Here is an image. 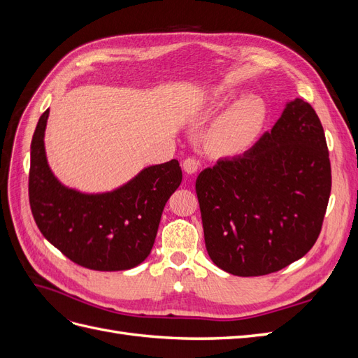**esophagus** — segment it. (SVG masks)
Returning a JSON list of instances; mask_svg holds the SVG:
<instances>
[{"label":"esophagus","mask_w":358,"mask_h":358,"mask_svg":"<svg viewBox=\"0 0 358 358\" xmlns=\"http://www.w3.org/2000/svg\"><path fill=\"white\" fill-rule=\"evenodd\" d=\"M182 166H183V170H185L187 173H196L199 170L200 161L194 157H188L185 161H183Z\"/></svg>","instance_id":"34e87169"}]
</instances>
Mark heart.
Masks as SVG:
<instances>
[{
	"label": "heart",
	"instance_id": "heart-1",
	"mask_svg": "<svg viewBox=\"0 0 358 358\" xmlns=\"http://www.w3.org/2000/svg\"><path fill=\"white\" fill-rule=\"evenodd\" d=\"M264 117L263 106L255 99L236 103L216 124L213 138L224 152H237L243 149L262 127Z\"/></svg>",
	"mask_w": 358,
	"mask_h": 358
}]
</instances>
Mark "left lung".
Segmentation results:
<instances>
[{"mask_svg":"<svg viewBox=\"0 0 358 358\" xmlns=\"http://www.w3.org/2000/svg\"><path fill=\"white\" fill-rule=\"evenodd\" d=\"M331 191L326 134L312 106L287 104L243 155L218 159L196 180L212 262L236 276H263L315 245Z\"/></svg>","mask_w":358,"mask_h":358,"instance_id":"1","label":"left lung"}]
</instances>
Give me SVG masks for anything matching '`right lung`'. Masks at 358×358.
<instances>
[{"label": "right lung", "mask_w": 358, "mask_h": 358, "mask_svg": "<svg viewBox=\"0 0 358 358\" xmlns=\"http://www.w3.org/2000/svg\"><path fill=\"white\" fill-rule=\"evenodd\" d=\"M49 109L31 142L29 206L41 234L73 263L100 272L133 268L154 246L161 213L182 182L178 159L145 169L113 192L80 194L57 180L48 166Z\"/></svg>", "instance_id": "right-lung-1"}]
</instances>
